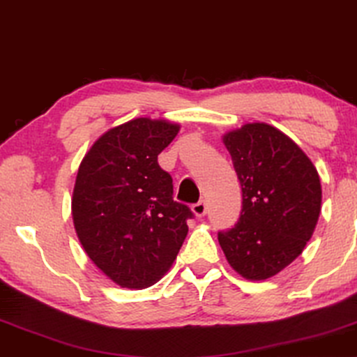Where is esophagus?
I'll use <instances>...</instances> for the list:
<instances>
[{
  "label": "esophagus",
  "mask_w": 357,
  "mask_h": 357,
  "mask_svg": "<svg viewBox=\"0 0 357 357\" xmlns=\"http://www.w3.org/2000/svg\"><path fill=\"white\" fill-rule=\"evenodd\" d=\"M192 212L196 213L197 217H204L207 213V204L204 201H199L197 204H194L192 206Z\"/></svg>",
  "instance_id": "obj_1"
}]
</instances>
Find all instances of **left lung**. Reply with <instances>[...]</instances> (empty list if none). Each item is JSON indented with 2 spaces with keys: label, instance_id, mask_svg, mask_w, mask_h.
<instances>
[{
  "label": "left lung",
  "instance_id": "8db88e82",
  "mask_svg": "<svg viewBox=\"0 0 357 357\" xmlns=\"http://www.w3.org/2000/svg\"><path fill=\"white\" fill-rule=\"evenodd\" d=\"M241 186V212L235 227L218 231V243L236 273L263 281L292 263L312 238L321 211L315 166L281 130L246 123L228 132Z\"/></svg>",
  "mask_w": 357,
  "mask_h": 357
}]
</instances>
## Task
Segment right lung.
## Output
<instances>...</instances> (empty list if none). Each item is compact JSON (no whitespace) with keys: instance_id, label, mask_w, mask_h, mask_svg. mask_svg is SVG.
I'll list each match as a JSON object with an SVG mask.
<instances>
[{"instance_id":"obj_1","label":"right lung","mask_w":357,"mask_h":357,"mask_svg":"<svg viewBox=\"0 0 357 357\" xmlns=\"http://www.w3.org/2000/svg\"><path fill=\"white\" fill-rule=\"evenodd\" d=\"M179 127L140 117L94 142L76 176L71 213L94 264L114 282L144 289L181 250L194 212L174 201L173 178L158 155Z\"/></svg>"}]
</instances>
